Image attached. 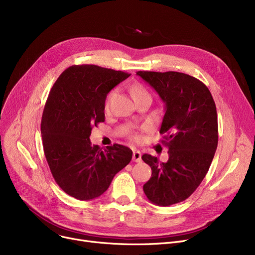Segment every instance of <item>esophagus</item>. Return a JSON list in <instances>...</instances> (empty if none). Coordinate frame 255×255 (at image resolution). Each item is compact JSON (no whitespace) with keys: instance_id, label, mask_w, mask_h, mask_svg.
I'll list each match as a JSON object with an SVG mask.
<instances>
[{"instance_id":"1","label":"esophagus","mask_w":255,"mask_h":255,"mask_svg":"<svg viewBox=\"0 0 255 255\" xmlns=\"http://www.w3.org/2000/svg\"><path fill=\"white\" fill-rule=\"evenodd\" d=\"M132 159H133V161L140 162V161H141V153H140L139 151H137V150L133 151V157H132Z\"/></svg>"}]
</instances>
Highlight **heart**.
Here are the masks:
<instances>
[{
    "label": "heart",
    "instance_id": "obj_1",
    "mask_svg": "<svg viewBox=\"0 0 255 255\" xmlns=\"http://www.w3.org/2000/svg\"><path fill=\"white\" fill-rule=\"evenodd\" d=\"M115 93H116L115 91H112L109 94V95H107L106 100H105V109L106 110H109V107L111 105V102H112V100H113V98L115 96ZM132 94H133V96H134V98H138V97H141V96L149 95L148 92H146L145 89L142 86H140V85H136V86H134V87L132 88ZM133 138L137 139L138 136L137 135H133Z\"/></svg>",
    "mask_w": 255,
    "mask_h": 255
}]
</instances>
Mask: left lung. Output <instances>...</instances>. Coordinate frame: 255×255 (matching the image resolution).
Listing matches in <instances>:
<instances>
[{
    "mask_svg": "<svg viewBox=\"0 0 255 255\" xmlns=\"http://www.w3.org/2000/svg\"><path fill=\"white\" fill-rule=\"evenodd\" d=\"M165 104L160 133L168 148L167 162L143 154L152 169L143 185L150 202L167 207L188 198L206 177L218 144L216 105L207 86L188 74L136 72Z\"/></svg>",
    "mask_w": 255,
    "mask_h": 255,
    "instance_id": "obj_1",
    "label": "left lung"
}]
</instances>
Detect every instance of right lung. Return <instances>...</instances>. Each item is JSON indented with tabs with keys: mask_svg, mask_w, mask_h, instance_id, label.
<instances>
[{
	"mask_svg": "<svg viewBox=\"0 0 255 255\" xmlns=\"http://www.w3.org/2000/svg\"><path fill=\"white\" fill-rule=\"evenodd\" d=\"M130 74L96 65H74L53 84L41 120L44 155L51 175L68 195L90 200L109 188L132 158L128 146L92 144L93 126L104 122L105 99Z\"/></svg>",
	"mask_w": 255,
	"mask_h": 255,
	"instance_id": "obj_1",
	"label": "right lung"
}]
</instances>
